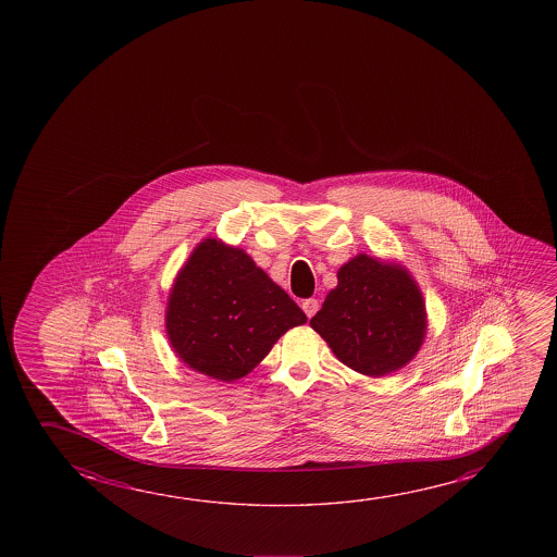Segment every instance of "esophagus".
I'll return each mask as SVG.
<instances>
[{
	"label": "esophagus",
	"instance_id": "esophagus-1",
	"mask_svg": "<svg viewBox=\"0 0 557 557\" xmlns=\"http://www.w3.org/2000/svg\"><path fill=\"white\" fill-rule=\"evenodd\" d=\"M302 310H305V314L307 317H314L317 314V310H319V301L317 299H305V301L301 302Z\"/></svg>",
	"mask_w": 557,
	"mask_h": 557
}]
</instances>
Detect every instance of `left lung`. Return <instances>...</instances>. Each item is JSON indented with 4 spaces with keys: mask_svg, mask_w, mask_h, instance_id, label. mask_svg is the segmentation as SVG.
<instances>
[{
    "mask_svg": "<svg viewBox=\"0 0 557 557\" xmlns=\"http://www.w3.org/2000/svg\"><path fill=\"white\" fill-rule=\"evenodd\" d=\"M310 326L344 366L384 376L418 354L425 337V305L400 265L359 255L339 268L337 287Z\"/></svg>",
    "mask_w": 557,
    "mask_h": 557,
    "instance_id": "obj_1",
    "label": "left lung"
}]
</instances>
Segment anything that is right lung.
<instances>
[{
    "instance_id": "obj_1",
    "label": "right lung",
    "mask_w": 557,
    "mask_h": 557,
    "mask_svg": "<svg viewBox=\"0 0 557 557\" xmlns=\"http://www.w3.org/2000/svg\"><path fill=\"white\" fill-rule=\"evenodd\" d=\"M307 314L238 248L206 238L176 277L166 334L194 371L233 383Z\"/></svg>"
}]
</instances>
